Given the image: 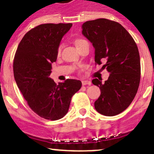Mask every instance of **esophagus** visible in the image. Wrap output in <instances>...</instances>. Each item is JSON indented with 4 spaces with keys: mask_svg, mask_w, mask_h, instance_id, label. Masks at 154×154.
Here are the masks:
<instances>
[{
    "mask_svg": "<svg viewBox=\"0 0 154 154\" xmlns=\"http://www.w3.org/2000/svg\"><path fill=\"white\" fill-rule=\"evenodd\" d=\"M82 85L83 86H85V85H91V82L90 81H82Z\"/></svg>",
    "mask_w": 154,
    "mask_h": 154,
    "instance_id": "esophagus-1",
    "label": "esophagus"
}]
</instances>
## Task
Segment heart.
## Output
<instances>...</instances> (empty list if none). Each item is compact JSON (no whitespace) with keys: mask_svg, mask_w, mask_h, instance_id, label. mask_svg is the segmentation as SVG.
I'll use <instances>...</instances> for the list:
<instances>
[{"mask_svg":"<svg viewBox=\"0 0 154 154\" xmlns=\"http://www.w3.org/2000/svg\"><path fill=\"white\" fill-rule=\"evenodd\" d=\"M86 43H88L87 41H86L84 39H81V38H78V39H76L75 40V45L78 49L80 48L81 46H83L84 45L86 44ZM61 50H62V45H60L59 46L57 47V56L60 55Z\"/></svg>","mask_w":154,"mask_h":154,"instance_id":"obj_1","label":"heart"}]
</instances>
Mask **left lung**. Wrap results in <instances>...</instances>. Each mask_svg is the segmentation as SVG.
<instances>
[{
    "instance_id": "left-lung-1",
    "label": "left lung",
    "mask_w": 154,
    "mask_h": 154,
    "mask_svg": "<svg viewBox=\"0 0 154 154\" xmlns=\"http://www.w3.org/2000/svg\"><path fill=\"white\" fill-rule=\"evenodd\" d=\"M82 34L95 48V64L106 62L102 68L110 73L108 80L93 79L101 95L95 109L105 116L123 112L134 99L140 81V55L136 43L120 23L106 19L88 21Z\"/></svg>"
}]
</instances>
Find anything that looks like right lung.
<instances>
[{"instance_id":"obj_1","label":"right lung","mask_w":154,"mask_h":154,"mask_svg":"<svg viewBox=\"0 0 154 154\" xmlns=\"http://www.w3.org/2000/svg\"><path fill=\"white\" fill-rule=\"evenodd\" d=\"M68 23H44L29 31L18 45L14 59V75L18 87L29 107L37 115L57 120L66 115L72 97L81 81L67 79L56 84L50 79L52 63Z\"/></svg>"}]
</instances>
